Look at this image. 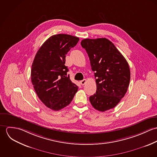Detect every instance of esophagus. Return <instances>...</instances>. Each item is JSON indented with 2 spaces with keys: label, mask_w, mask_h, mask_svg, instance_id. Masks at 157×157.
Returning <instances> with one entry per match:
<instances>
[{
  "label": "esophagus",
  "mask_w": 157,
  "mask_h": 157,
  "mask_svg": "<svg viewBox=\"0 0 157 157\" xmlns=\"http://www.w3.org/2000/svg\"><path fill=\"white\" fill-rule=\"evenodd\" d=\"M80 84H81L82 85H84L86 83V79H83V80H81V81L80 82Z\"/></svg>",
  "instance_id": "34e87169"
}]
</instances>
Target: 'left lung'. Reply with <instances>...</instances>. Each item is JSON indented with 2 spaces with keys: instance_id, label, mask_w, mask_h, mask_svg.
<instances>
[{
  "instance_id": "left-lung-1",
  "label": "left lung",
  "mask_w": 157,
  "mask_h": 157,
  "mask_svg": "<svg viewBox=\"0 0 157 157\" xmlns=\"http://www.w3.org/2000/svg\"><path fill=\"white\" fill-rule=\"evenodd\" d=\"M81 45L88 53L97 84L95 94L90 97V104L101 112L113 108L124 96L129 85L128 62L106 38L85 39Z\"/></svg>"
}]
</instances>
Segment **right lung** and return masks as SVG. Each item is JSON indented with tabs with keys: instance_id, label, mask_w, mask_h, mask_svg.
Listing matches in <instances>:
<instances>
[{
	"instance_id": "right-lung-1",
	"label": "right lung",
	"mask_w": 157,
	"mask_h": 157,
	"mask_svg": "<svg viewBox=\"0 0 157 157\" xmlns=\"http://www.w3.org/2000/svg\"><path fill=\"white\" fill-rule=\"evenodd\" d=\"M79 38L64 34L52 36L38 50L31 67V82L42 103L59 111L72 101L78 86L67 75L65 57Z\"/></svg>"
}]
</instances>
